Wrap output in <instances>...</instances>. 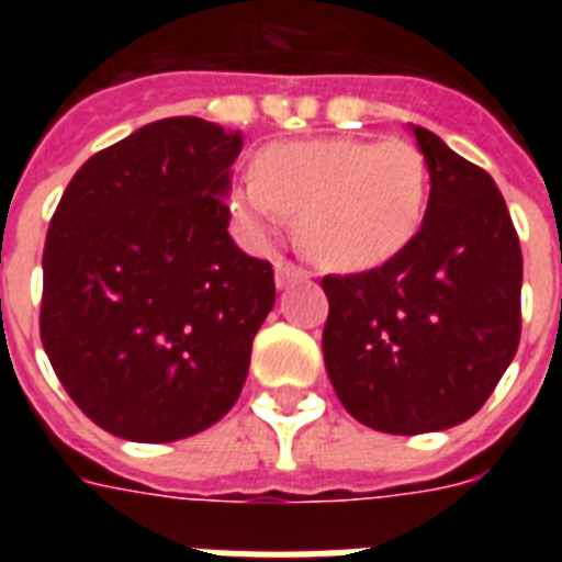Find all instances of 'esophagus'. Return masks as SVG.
<instances>
[{
  "label": "esophagus",
  "instance_id": "esophagus-1",
  "mask_svg": "<svg viewBox=\"0 0 562 562\" xmlns=\"http://www.w3.org/2000/svg\"><path fill=\"white\" fill-rule=\"evenodd\" d=\"M273 277H277V289H285L289 282L303 280L306 271H303L300 265L289 262V259H277V262H273Z\"/></svg>",
  "mask_w": 562,
  "mask_h": 562
}]
</instances>
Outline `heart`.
<instances>
[{"label": "heart", "instance_id": "obj_1", "mask_svg": "<svg viewBox=\"0 0 562 562\" xmlns=\"http://www.w3.org/2000/svg\"><path fill=\"white\" fill-rule=\"evenodd\" d=\"M426 201V157L405 139L321 136L268 145L256 154L254 175L233 187V212L250 236H271L282 212L297 215L303 250L347 271L402 254L417 236Z\"/></svg>", "mask_w": 562, "mask_h": 562}]
</instances>
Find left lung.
<instances>
[{"instance_id": "8db88e82", "label": "left lung", "mask_w": 562, "mask_h": 562, "mask_svg": "<svg viewBox=\"0 0 562 562\" xmlns=\"http://www.w3.org/2000/svg\"><path fill=\"white\" fill-rule=\"evenodd\" d=\"M423 227L391 262L324 277V361L352 417L387 435L443 431L487 402L522 333V250L496 180L426 127Z\"/></svg>"}]
</instances>
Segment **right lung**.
Segmentation results:
<instances>
[{
    "mask_svg": "<svg viewBox=\"0 0 562 562\" xmlns=\"http://www.w3.org/2000/svg\"><path fill=\"white\" fill-rule=\"evenodd\" d=\"M241 134L194 116L92 154L43 250L40 338L72 402L104 431L171 443L236 405L273 268L229 238Z\"/></svg>",
    "mask_w": 562,
    "mask_h": 562,
    "instance_id": "obj_1",
    "label": "right lung"
}]
</instances>
